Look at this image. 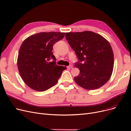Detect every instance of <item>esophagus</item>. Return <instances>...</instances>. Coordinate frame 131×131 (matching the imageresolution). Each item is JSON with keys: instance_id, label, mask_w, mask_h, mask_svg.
I'll use <instances>...</instances> for the list:
<instances>
[{"instance_id": "1", "label": "esophagus", "mask_w": 131, "mask_h": 131, "mask_svg": "<svg viewBox=\"0 0 131 131\" xmlns=\"http://www.w3.org/2000/svg\"><path fill=\"white\" fill-rule=\"evenodd\" d=\"M72 67H73V66L72 65H69V66L67 67V68L68 69H71V68H72Z\"/></svg>"}]
</instances>
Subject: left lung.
Masks as SVG:
<instances>
[{"label": "left lung", "mask_w": 131, "mask_h": 131, "mask_svg": "<svg viewBox=\"0 0 131 131\" xmlns=\"http://www.w3.org/2000/svg\"><path fill=\"white\" fill-rule=\"evenodd\" d=\"M66 38L78 59L75 67L80 70L74 80L86 90L101 88L110 80L114 55L108 42L91 31L66 33Z\"/></svg>", "instance_id": "left-lung-1"}]
</instances>
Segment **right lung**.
<instances>
[{"instance_id":"obj_1","label":"right lung","mask_w":131,"mask_h":131,"mask_svg":"<svg viewBox=\"0 0 131 131\" xmlns=\"http://www.w3.org/2000/svg\"><path fill=\"white\" fill-rule=\"evenodd\" d=\"M65 33L41 32L29 36L20 48L17 65L24 82L32 89L44 91L55 85L67 67L56 64L54 45Z\"/></svg>"}]
</instances>
